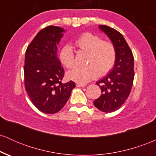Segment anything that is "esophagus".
<instances>
[{
  "instance_id": "1",
  "label": "esophagus",
  "mask_w": 156,
  "mask_h": 156,
  "mask_svg": "<svg viewBox=\"0 0 156 156\" xmlns=\"http://www.w3.org/2000/svg\"><path fill=\"white\" fill-rule=\"evenodd\" d=\"M76 87H85L86 85L85 84H81V83H76Z\"/></svg>"
}]
</instances>
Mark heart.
<instances>
[{"instance_id":"heart-1","label":"heart","mask_w":156,"mask_h":156,"mask_svg":"<svg viewBox=\"0 0 156 156\" xmlns=\"http://www.w3.org/2000/svg\"><path fill=\"white\" fill-rule=\"evenodd\" d=\"M80 49L88 52L86 67H76L67 73V78L78 83H87L96 77L103 76L114 66L116 58L114 46L108 41H103L98 36L85 33L80 36L75 42ZM59 60L67 68L76 64L72 46L67 44L61 49Z\"/></svg>"}]
</instances>
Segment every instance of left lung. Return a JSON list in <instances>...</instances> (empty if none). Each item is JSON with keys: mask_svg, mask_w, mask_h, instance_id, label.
I'll list each match as a JSON object with an SVG mask.
<instances>
[{"mask_svg": "<svg viewBox=\"0 0 156 156\" xmlns=\"http://www.w3.org/2000/svg\"><path fill=\"white\" fill-rule=\"evenodd\" d=\"M98 28L107 35L116 52L112 70L97 82L102 94L94 101L97 108L109 113L120 108L129 96L134 78V58L126 40L119 31L106 26H99Z\"/></svg>", "mask_w": 156, "mask_h": 156, "instance_id": "1", "label": "left lung"}]
</instances>
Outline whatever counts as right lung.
<instances>
[{"instance_id": "1", "label": "right lung", "mask_w": 156, "mask_h": 156, "mask_svg": "<svg viewBox=\"0 0 156 156\" xmlns=\"http://www.w3.org/2000/svg\"><path fill=\"white\" fill-rule=\"evenodd\" d=\"M66 30L48 26L36 35L25 55V87L33 104L44 114H55L64 107L76 83H62L64 71L57 45Z\"/></svg>"}]
</instances>
